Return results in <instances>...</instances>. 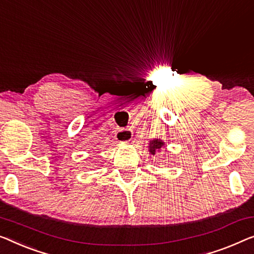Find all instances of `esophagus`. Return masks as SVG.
Wrapping results in <instances>:
<instances>
[{
  "label": "esophagus",
  "mask_w": 254,
  "mask_h": 254,
  "mask_svg": "<svg viewBox=\"0 0 254 254\" xmlns=\"http://www.w3.org/2000/svg\"><path fill=\"white\" fill-rule=\"evenodd\" d=\"M131 128H121L116 132V140L119 142H128L132 139Z\"/></svg>",
  "instance_id": "esophagus-1"
}]
</instances>
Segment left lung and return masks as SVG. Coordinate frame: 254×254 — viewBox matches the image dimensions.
Here are the masks:
<instances>
[{
	"label": "left lung",
	"instance_id": "obj_1",
	"mask_svg": "<svg viewBox=\"0 0 254 254\" xmlns=\"http://www.w3.org/2000/svg\"><path fill=\"white\" fill-rule=\"evenodd\" d=\"M163 145H164V142L161 141V140H158V139L150 141V143H149V151H150V154L155 155V153H156V150L161 149L162 146H163Z\"/></svg>",
	"mask_w": 254,
	"mask_h": 254
}]
</instances>
